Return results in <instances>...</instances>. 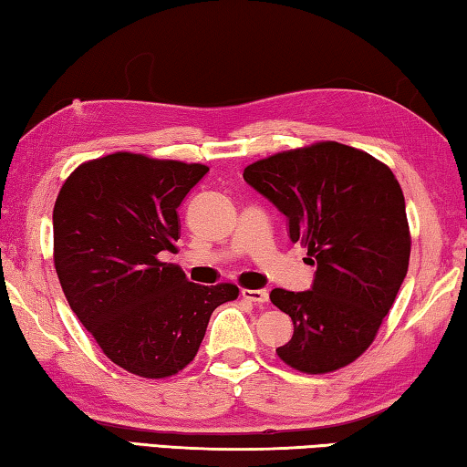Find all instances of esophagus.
Returning <instances> with one entry per match:
<instances>
[{
	"label": "esophagus",
	"mask_w": 467,
	"mask_h": 467,
	"mask_svg": "<svg viewBox=\"0 0 467 467\" xmlns=\"http://www.w3.org/2000/svg\"><path fill=\"white\" fill-rule=\"evenodd\" d=\"M241 296L249 302L263 304V302H267L269 294H267V290H247V287H244V290H241Z\"/></svg>",
	"instance_id": "obj_1"
}]
</instances>
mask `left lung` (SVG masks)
<instances>
[{
	"instance_id": "8db88e82",
	"label": "left lung",
	"mask_w": 467,
	"mask_h": 467,
	"mask_svg": "<svg viewBox=\"0 0 467 467\" xmlns=\"http://www.w3.org/2000/svg\"><path fill=\"white\" fill-rule=\"evenodd\" d=\"M243 177L287 218L292 243L317 267L310 290L269 294L294 322L279 359L304 374L349 366L376 338L409 271L400 183L381 161L333 140L261 159Z\"/></svg>"
}]
</instances>
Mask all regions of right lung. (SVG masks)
<instances>
[{"instance_id": "add662e5", "label": "right lung", "mask_w": 467, "mask_h": 467, "mask_svg": "<svg viewBox=\"0 0 467 467\" xmlns=\"http://www.w3.org/2000/svg\"><path fill=\"white\" fill-rule=\"evenodd\" d=\"M206 165L114 152L67 177L53 210L55 269L69 302L116 366L169 378L196 358L208 320L239 296L192 284L173 263L177 208Z\"/></svg>"}]
</instances>
